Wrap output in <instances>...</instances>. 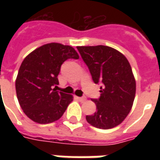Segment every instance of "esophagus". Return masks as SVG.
Listing matches in <instances>:
<instances>
[{"label": "esophagus", "mask_w": 160, "mask_h": 160, "mask_svg": "<svg viewBox=\"0 0 160 160\" xmlns=\"http://www.w3.org/2000/svg\"><path fill=\"white\" fill-rule=\"evenodd\" d=\"M78 99H79L80 102H84V101L86 100V97H79L78 98Z\"/></svg>", "instance_id": "1"}]
</instances>
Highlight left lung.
<instances>
[{
    "mask_svg": "<svg viewBox=\"0 0 160 160\" xmlns=\"http://www.w3.org/2000/svg\"><path fill=\"white\" fill-rule=\"evenodd\" d=\"M95 84H101L99 98L92 99L97 111L87 116L93 127L109 129L126 118L134 103L136 85L128 61L117 49L104 45L77 47Z\"/></svg>",
    "mask_w": 160,
    "mask_h": 160,
    "instance_id": "obj_1",
    "label": "left lung"
}]
</instances>
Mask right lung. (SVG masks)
Wrapping results in <instances>:
<instances>
[{
    "instance_id": "1",
    "label": "right lung",
    "mask_w": 160,
    "mask_h": 160,
    "mask_svg": "<svg viewBox=\"0 0 160 160\" xmlns=\"http://www.w3.org/2000/svg\"><path fill=\"white\" fill-rule=\"evenodd\" d=\"M79 59L73 47L50 42L24 59L15 81L17 98L24 113L35 122L46 124L62 118L73 96L56 91L58 74L66 60Z\"/></svg>"
}]
</instances>
